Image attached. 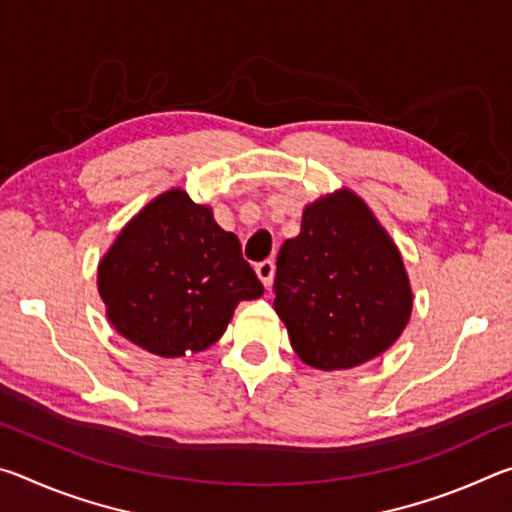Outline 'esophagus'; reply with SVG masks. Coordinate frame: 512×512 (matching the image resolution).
Listing matches in <instances>:
<instances>
[{"label": "esophagus", "mask_w": 512, "mask_h": 512, "mask_svg": "<svg viewBox=\"0 0 512 512\" xmlns=\"http://www.w3.org/2000/svg\"><path fill=\"white\" fill-rule=\"evenodd\" d=\"M255 271H257V275H259V280L264 282V287H266V289L271 287L273 273H275V264L271 262V259H264V262H259Z\"/></svg>", "instance_id": "1"}]
</instances>
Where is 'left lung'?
I'll use <instances>...</instances> for the list:
<instances>
[{
    "label": "left lung",
    "mask_w": 512,
    "mask_h": 512,
    "mask_svg": "<svg viewBox=\"0 0 512 512\" xmlns=\"http://www.w3.org/2000/svg\"><path fill=\"white\" fill-rule=\"evenodd\" d=\"M273 293L293 350L320 370L391 348L413 307L400 250L348 189L307 205L300 235L277 255Z\"/></svg>",
    "instance_id": "8db88e82"
}]
</instances>
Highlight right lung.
<instances>
[{
    "label": "right lung",
    "instance_id": "right-lung-1",
    "mask_svg": "<svg viewBox=\"0 0 512 512\" xmlns=\"http://www.w3.org/2000/svg\"><path fill=\"white\" fill-rule=\"evenodd\" d=\"M99 293L121 336L183 357L219 341L235 307L262 296L264 284L210 207L171 189L121 230L99 264Z\"/></svg>",
    "mask_w": 512,
    "mask_h": 512
}]
</instances>
